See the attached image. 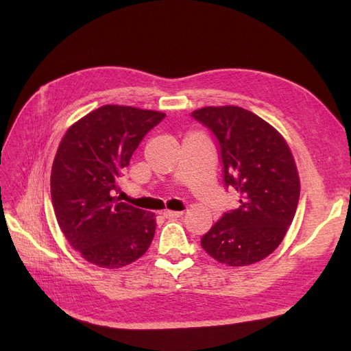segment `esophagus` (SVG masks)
<instances>
[{"label": "esophagus", "mask_w": 351, "mask_h": 351, "mask_svg": "<svg viewBox=\"0 0 351 351\" xmlns=\"http://www.w3.org/2000/svg\"><path fill=\"white\" fill-rule=\"evenodd\" d=\"M182 215H183V212H180V210H165V212H164V217L168 218V219L180 218Z\"/></svg>", "instance_id": "esophagus-1"}]
</instances>
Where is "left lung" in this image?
I'll return each mask as SVG.
<instances>
[{"instance_id":"obj_1","label":"left lung","mask_w":351,"mask_h":351,"mask_svg":"<svg viewBox=\"0 0 351 351\" xmlns=\"http://www.w3.org/2000/svg\"><path fill=\"white\" fill-rule=\"evenodd\" d=\"M192 117L217 137L224 184L240 196V206L200 239L202 247L230 267L259 262L280 246L299 204L290 147L271 124L240 107H205Z\"/></svg>"}]
</instances>
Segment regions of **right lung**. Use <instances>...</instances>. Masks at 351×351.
<instances>
[{
    "mask_svg": "<svg viewBox=\"0 0 351 351\" xmlns=\"http://www.w3.org/2000/svg\"><path fill=\"white\" fill-rule=\"evenodd\" d=\"M165 114L104 105L62 137L51 171L57 222L73 249L101 268L117 269L151 246L155 215L114 196L117 180L146 133Z\"/></svg>",
    "mask_w": 351,
    "mask_h": 351,
    "instance_id": "right-lung-1",
    "label": "right lung"
}]
</instances>
